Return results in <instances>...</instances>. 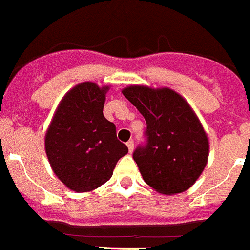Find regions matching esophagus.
Instances as JSON below:
<instances>
[{"label":"esophagus","mask_w":250,"mask_h":250,"mask_svg":"<svg viewBox=\"0 0 250 250\" xmlns=\"http://www.w3.org/2000/svg\"><path fill=\"white\" fill-rule=\"evenodd\" d=\"M126 145H127V148H129V152L131 153L132 151H134V141H132V140H130L129 143L126 144Z\"/></svg>","instance_id":"obj_1"}]
</instances>
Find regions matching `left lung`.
Wrapping results in <instances>:
<instances>
[{"mask_svg": "<svg viewBox=\"0 0 250 250\" xmlns=\"http://www.w3.org/2000/svg\"><path fill=\"white\" fill-rule=\"evenodd\" d=\"M126 98L146 120V144L132 153L148 186L164 194L185 192L207 165V134L188 103L168 88L130 85Z\"/></svg>", "mask_w": 250, "mask_h": 250, "instance_id": "left-lung-1", "label": "left lung"}]
</instances>
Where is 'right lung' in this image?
I'll list each match as a JSON object with an SVG mask.
<instances>
[{
  "label": "right lung",
  "instance_id": "obj_1",
  "mask_svg": "<svg viewBox=\"0 0 250 250\" xmlns=\"http://www.w3.org/2000/svg\"><path fill=\"white\" fill-rule=\"evenodd\" d=\"M109 86L84 82L59 103L45 134V153L52 170L75 192H88L113 176L127 146L116 137V127L103 114Z\"/></svg>",
  "mask_w": 250,
  "mask_h": 250
}]
</instances>
